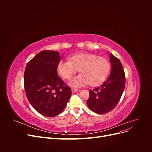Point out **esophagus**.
<instances>
[{
    "instance_id": "obj_1",
    "label": "esophagus",
    "mask_w": 152,
    "mask_h": 152,
    "mask_svg": "<svg viewBox=\"0 0 152 152\" xmlns=\"http://www.w3.org/2000/svg\"><path fill=\"white\" fill-rule=\"evenodd\" d=\"M77 91H78V90H77V89H74V88H72V93H77Z\"/></svg>"
}]
</instances>
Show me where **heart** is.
Instances as JSON below:
<instances>
[{"instance_id":"obj_1","label":"heart","mask_w":152,"mask_h":152,"mask_svg":"<svg viewBox=\"0 0 152 152\" xmlns=\"http://www.w3.org/2000/svg\"><path fill=\"white\" fill-rule=\"evenodd\" d=\"M78 70L79 75L68 82L71 87H81L87 84L94 86L103 82L110 70L107 59L93 53H79L69 58V61L61 60L57 65V71L63 79H70Z\"/></svg>"}]
</instances>
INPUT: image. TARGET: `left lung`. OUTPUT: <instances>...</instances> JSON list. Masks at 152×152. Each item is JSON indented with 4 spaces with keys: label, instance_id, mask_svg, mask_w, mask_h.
<instances>
[{
    "label": "left lung",
    "instance_id": "obj_1",
    "mask_svg": "<svg viewBox=\"0 0 152 152\" xmlns=\"http://www.w3.org/2000/svg\"><path fill=\"white\" fill-rule=\"evenodd\" d=\"M111 72L108 79L99 87L89 91L87 104L92 111L104 114L112 110L118 104L125 87L126 77L122 63L110 53Z\"/></svg>",
    "mask_w": 152,
    "mask_h": 152
}]
</instances>
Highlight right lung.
Returning <instances> with one entry per match:
<instances>
[{
  "label": "right lung",
  "instance_id": "right-lung-1",
  "mask_svg": "<svg viewBox=\"0 0 152 152\" xmlns=\"http://www.w3.org/2000/svg\"><path fill=\"white\" fill-rule=\"evenodd\" d=\"M61 57L54 50H42L27 63L24 85L26 97L37 112L48 117L58 115L65 108L71 89L58 75Z\"/></svg>",
  "mask_w": 152,
  "mask_h": 152
}]
</instances>
